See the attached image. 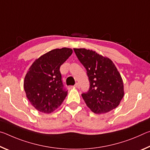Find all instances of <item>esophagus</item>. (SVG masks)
<instances>
[{
	"mask_svg": "<svg viewBox=\"0 0 150 150\" xmlns=\"http://www.w3.org/2000/svg\"><path fill=\"white\" fill-rule=\"evenodd\" d=\"M75 88H80V85H79V84L78 83H75Z\"/></svg>",
	"mask_w": 150,
	"mask_h": 150,
	"instance_id": "obj_1",
	"label": "esophagus"
}]
</instances>
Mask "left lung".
<instances>
[{"mask_svg": "<svg viewBox=\"0 0 150 150\" xmlns=\"http://www.w3.org/2000/svg\"><path fill=\"white\" fill-rule=\"evenodd\" d=\"M79 60L87 69L89 91L82 94L86 105L93 112L107 113L120 105L124 95L120 73L108 57L85 48H74Z\"/></svg>", "mask_w": 150, "mask_h": 150, "instance_id": "1", "label": "left lung"}]
</instances>
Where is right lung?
Returning <instances> with one entry per match:
<instances>
[{
	"label": "right lung",
	"instance_id": "obj_1",
	"mask_svg": "<svg viewBox=\"0 0 150 150\" xmlns=\"http://www.w3.org/2000/svg\"><path fill=\"white\" fill-rule=\"evenodd\" d=\"M72 53L73 50L68 47L51 50L35 59L28 70L24 88L37 110L52 113L63 102L67 91L63 88L59 68Z\"/></svg>",
	"mask_w": 150,
	"mask_h": 150
}]
</instances>
